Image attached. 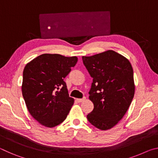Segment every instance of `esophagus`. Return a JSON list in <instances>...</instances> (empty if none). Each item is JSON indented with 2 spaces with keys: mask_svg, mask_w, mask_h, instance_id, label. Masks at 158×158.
I'll list each match as a JSON object with an SVG mask.
<instances>
[{
  "mask_svg": "<svg viewBox=\"0 0 158 158\" xmlns=\"http://www.w3.org/2000/svg\"><path fill=\"white\" fill-rule=\"evenodd\" d=\"M77 102H84L85 100V98H83L82 99H77Z\"/></svg>",
  "mask_w": 158,
  "mask_h": 158,
  "instance_id": "34e87169",
  "label": "esophagus"
}]
</instances>
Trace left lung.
Instances as JSON below:
<instances>
[{"mask_svg": "<svg viewBox=\"0 0 158 158\" xmlns=\"http://www.w3.org/2000/svg\"><path fill=\"white\" fill-rule=\"evenodd\" d=\"M82 59L93 79L89 100L94 108L87 118L98 129L109 130L124 116L135 95L132 65L113 50L82 56Z\"/></svg>", "mask_w": 158, "mask_h": 158, "instance_id": "8db88e82", "label": "left lung"}]
</instances>
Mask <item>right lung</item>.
Wrapping results in <instances>:
<instances>
[{
    "instance_id": "add662e5",
    "label": "right lung",
    "mask_w": 158,
    "mask_h": 158,
    "mask_svg": "<svg viewBox=\"0 0 158 158\" xmlns=\"http://www.w3.org/2000/svg\"><path fill=\"white\" fill-rule=\"evenodd\" d=\"M77 56L44 53L26 64L21 91L29 113L43 126L53 127L65 121L74 100L63 79L76 65Z\"/></svg>"
}]
</instances>
